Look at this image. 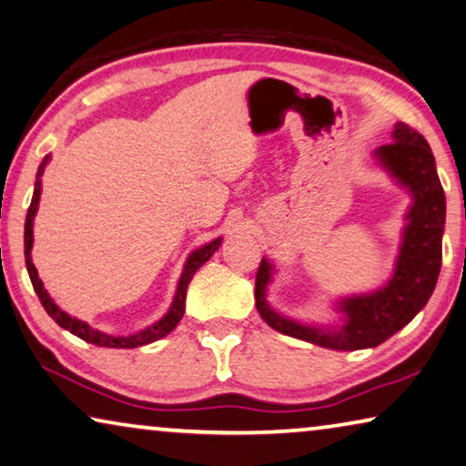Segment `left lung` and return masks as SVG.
<instances>
[{"label": "left lung", "instance_id": "obj_1", "mask_svg": "<svg viewBox=\"0 0 466 466\" xmlns=\"http://www.w3.org/2000/svg\"><path fill=\"white\" fill-rule=\"evenodd\" d=\"M375 155L415 197L392 279L378 292L339 302L338 309L346 315L339 329H317L286 319L268 305L265 290L271 279V265L261 259L255 278L257 311L279 334L331 350L373 349L402 329L433 294L441 268V234L446 221V195L435 172L433 153L423 135L398 122L394 143L380 147Z\"/></svg>", "mask_w": 466, "mask_h": 466}]
</instances>
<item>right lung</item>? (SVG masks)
I'll return each instance as SVG.
<instances>
[{
	"label": "right lung",
	"mask_w": 466,
	"mask_h": 466,
	"mask_svg": "<svg viewBox=\"0 0 466 466\" xmlns=\"http://www.w3.org/2000/svg\"><path fill=\"white\" fill-rule=\"evenodd\" d=\"M47 159L46 157L41 161L39 166V172H36V182H35V193H33V201L31 207H28V213H26V221H25V257H26V269H28V276H31V282L33 288L36 292V297H39L41 305L46 307L47 315L54 319L57 326L68 329L70 334L78 336L80 339H85L88 344H97V346H107V349H137V346H143V344H151L155 339L167 336L169 331H172L176 326H178V321L182 319L184 315V302H187V290H188V284L190 279H193L195 271L201 268V265L209 259V257L216 253L221 245V238H216L209 245H205L203 248L195 250L193 255L188 257L187 265H184V271L180 276V282H178V290H176V297L172 307H169V311L166 313V317H161V319L155 323V326L147 328L143 331H138V334H132V336H109V334H103V331L93 329L91 326H86L85 321L76 319V317H70L66 311H62L60 307L56 305L54 300L49 299V294L46 288H43V282L36 276V269L31 261V248H33V219H35V213H36V205H39V195H41V176L46 172V166H47Z\"/></svg>",
	"instance_id": "right-lung-1"
}]
</instances>
